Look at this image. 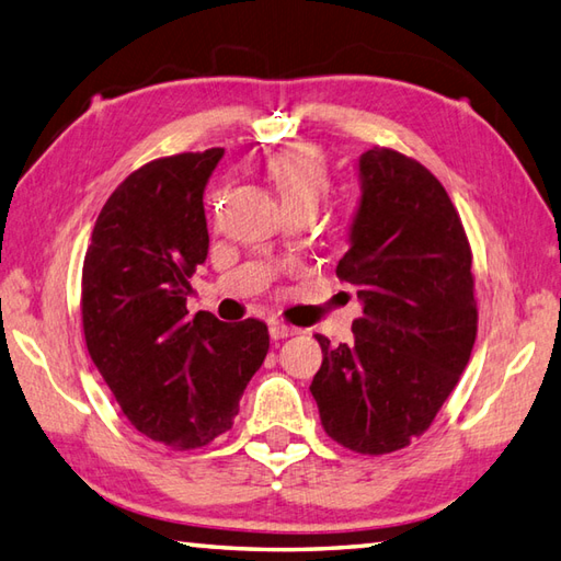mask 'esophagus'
I'll return each instance as SVG.
<instances>
[{"instance_id":"34e87169","label":"esophagus","mask_w":561,"mask_h":561,"mask_svg":"<svg viewBox=\"0 0 561 561\" xmlns=\"http://www.w3.org/2000/svg\"><path fill=\"white\" fill-rule=\"evenodd\" d=\"M268 334L273 341H280V339H288V336H295L297 329L293 327H285V324H278V322H271L268 324Z\"/></svg>"}]
</instances>
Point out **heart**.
I'll return each mask as SVG.
<instances>
[{"instance_id": "b5f03b06", "label": "heart", "mask_w": 561, "mask_h": 561, "mask_svg": "<svg viewBox=\"0 0 561 561\" xmlns=\"http://www.w3.org/2000/svg\"><path fill=\"white\" fill-rule=\"evenodd\" d=\"M268 174L288 213L317 210L329 191L324 159L310 145H295L273 154L268 159Z\"/></svg>"}]
</instances>
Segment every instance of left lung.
Returning a JSON list of instances; mask_svg holds the SVG:
<instances>
[{"label":"left lung","instance_id":"1","mask_svg":"<svg viewBox=\"0 0 561 561\" xmlns=\"http://www.w3.org/2000/svg\"><path fill=\"white\" fill-rule=\"evenodd\" d=\"M360 201L336 276L363 302L353 344L322 346L310 392L322 426L363 455L424 433L455 390L477 336L472 251L440 181L387 147L358 159Z\"/></svg>","mask_w":561,"mask_h":561}]
</instances>
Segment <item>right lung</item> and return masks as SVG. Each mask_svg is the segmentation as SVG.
<instances>
[{"mask_svg": "<svg viewBox=\"0 0 561 561\" xmlns=\"http://www.w3.org/2000/svg\"><path fill=\"white\" fill-rule=\"evenodd\" d=\"M222 147L140 167L101 208L82 271L89 356L130 424L169 448H203L232 428L268 353L259 319L188 317L208 256L203 191Z\"/></svg>", "mask_w": 561, "mask_h": 561, "instance_id": "1", "label": "right lung"}]
</instances>
